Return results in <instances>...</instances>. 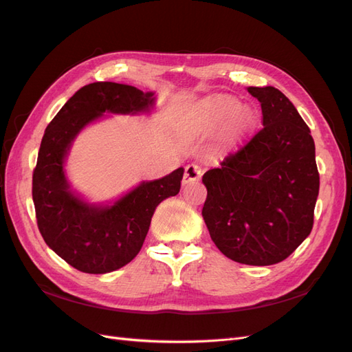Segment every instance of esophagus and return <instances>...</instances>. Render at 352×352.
<instances>
[{"label":"esophagus","instance_id":"34e87169","mask_svg":"<svg viewBox=\"0 0 352 352\" xmlns=\"http://www.w3.org/2000/svg\"><path fill=\"white\" fill-rule=\"evenodd\" d=\"M202 176V170L198 164H188L185 167V173H184V179H182V184L188 185V184H192L199 180Z\"/></svg>","mask_w":352,"mask_h":352}]
</instances>
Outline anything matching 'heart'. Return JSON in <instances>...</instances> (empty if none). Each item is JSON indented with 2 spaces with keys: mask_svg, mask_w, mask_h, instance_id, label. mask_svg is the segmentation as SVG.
I'll use <instances>...</instances> for the list:
<instances>
[{
  "mask_svg": "<svg viewBox=\"0 0 352 352\" xmlns=\"http://www.w3.org/2000/svg\"><path fill=\"white\" fill-rule=\"evenodd\" d=\"M238 105L232 101H220L217 102L214 107H212V117H214L216 122H225L229 117L236 111ZM251 124V117L250 116H243V114H236L233 116L232 119V127H238V129H245Z\"/></svg>",
  "mask_w": 352,
  "mask_h": 352,
  "instance_id": "1",
  "label": "heart"
}]
</instances>
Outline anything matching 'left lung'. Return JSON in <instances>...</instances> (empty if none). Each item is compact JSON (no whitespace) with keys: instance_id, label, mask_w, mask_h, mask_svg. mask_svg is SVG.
<instances>
[{"instance_id":"8db88e82","label":"left lung","mask_w":352,"mask_h":352,"mask_svg":"<svg viewBox=\"0 0 352 352\" xmlns=\"http://www.w3.org/2000/svg\"><path fill=\"white\" fill-rule=\"evenodd\" d=\"M263 127L202 176V217L216 247L248 265L280 263L310 235L320 186L310 129L273 87H250Z\"/></svg>"}]
</instances>
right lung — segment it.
I'll list each match as a JSON object with an SVG mask.
<instances>
[{
  "label": "right lung",
  "instance_id": "obj_1",
  "mask_svg": "<svg viewBox=\"0 0 352 352\" xmlns=\"http://www.w3.org/2000/svg\"><path fill=\"white\" fill-rule=\"evenodd\" d=\"M153 92L131 85H85L47 126L32 177L36 221L42 238L72 267L83 273H110L141 251L155 207L179 194L184 168L142 182L113 206H92L69 189L65 158L76 135L102 113L136 114L153 107Z\"/></svg>",
  "mask_w": 352,
  "mask_h": 352
}]
</instances>
